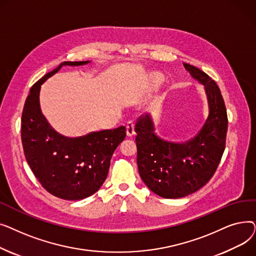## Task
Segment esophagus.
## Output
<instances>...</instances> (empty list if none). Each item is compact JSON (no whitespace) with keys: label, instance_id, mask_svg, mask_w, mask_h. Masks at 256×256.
Wrapping results in <instances>:
<instances>
[{"label":"esophagus","instance_id":"1","mask_svg":"<svg viewBox=\"0 0 256 256\" xmlns=\"http://www.w3.org/2000/svg\"><path fill=\"white\" fill-rule=\"evenodd\" d=\"M126 135L128 137L135 135V124H134V121H128L126 124Z\"/></svg>","mask_w":256,"mask_h":256}]
</instances>
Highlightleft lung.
Segmentation results:
<instances>
[{"mask_svg":"<svg viewBox=\"0 0 256 256\" xmlns=\"http://www.w3.org/2000/svg\"><path fill=\"white\" fill-rule=\"evenodd\" d=\"M184 68L204 85L208 117L197 136L184 143L158 138L150 115L140 116L137 132V164L144 184L163 198H182L206 186L216 172L225 150L228 119L221 91L212 78L197 67Z\"/></svg>","mask_w":256,"mask_h":256,"instance_id":"obj_1","label":"left lung"}]
</instances>
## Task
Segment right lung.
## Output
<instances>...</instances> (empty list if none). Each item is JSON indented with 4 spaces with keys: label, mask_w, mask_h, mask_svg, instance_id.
Instances as JSON below:
<instances>
[{
    "label": "right lung",
    "mask_w": 256,
    "mask_h": 256,
    "mask_svg": "<svg viewBox=\"0 0 256 256\" xmlns=\"http://www.w3.org/2000/svg\"><path fill=\"white\" fill-rule=\"evenodd\" d=\"M87 63L65 61L37 80L22 115V143L26 162L48 193L65 200H80L98 191L109 172L112 154L126 135V126H119L67 138L54 130L44 116L39 104L42 85L64 65Z\"/></svg>",
    "instance_id": "1"
}]
</instances>
